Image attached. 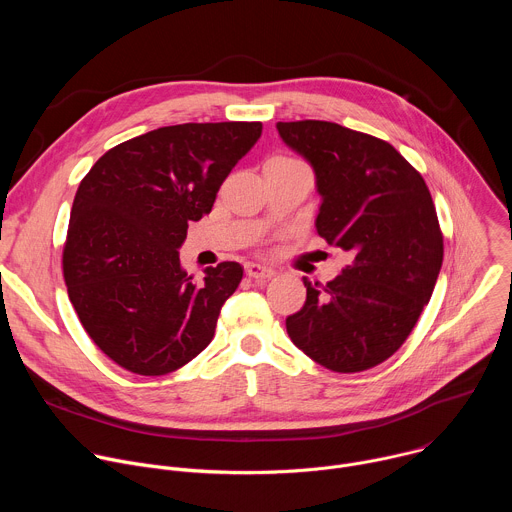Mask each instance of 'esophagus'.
<instances>
[{"mask_svg":"<svg viewBox=\"0 0 512 512\" xmlns=\"http://www.w3.org/2000/svg\"><path fill=\"white\" fill-rule=\"evenodd\" d=\"M245 271H247V275H249L253 281H257V283H265L267 279H271V277L275 275L273 269H269V267H265V265H259V263H247Z\"/></svg>","mask_w":512,"mask_h":512,"instance_id":"1","label":"esophagus"}]
</instances>
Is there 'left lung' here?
I'll return each instance as SVG.
<instances>
[{"label":"left lung","instance_id":"1","mask_svg":"<svg viewBox=\"0 0 512 512\" xmlns=\"http://www.w3.org/2000/svg\"><path fill=\"white\" fill-rule=\"evenodd\" d=\"M281 139L316 172L318 235L348 253L342 273L310 283L285 320L304 354L334 373L393 356L415 328L444 261V235L423 176L391 143L330 121H279Z\"/></svg>","mask_w":512,"mask_h":512}]
</instances>
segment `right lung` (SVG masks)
<instances>
[{
  "mask_svg": "<svg viewBox=\"0 0 512 512\" xmlns=\"http://www.w3.org/2000/svg\"><path fill=\"white\" fill-rule=\"evenodd\" d=\"M261 129L259 121L160 127L115 145L81 180L64 283L85 332L121 369L168 375L210 344L243 267H206L198 283L178 247Z\"/></svg>",
  "mask_w": 512,
  "mask_h": 512,
  "instance_id": "1",
  "label": "right lung"
}]
</instances>
